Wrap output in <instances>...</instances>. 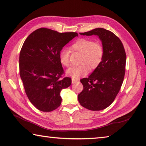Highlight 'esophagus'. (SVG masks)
Instances as JSON below:
<instances>
[{
  "label": "esophagus",
  "instance_id": "1",
  "mask_svg": "<svg viewBox=\"0 0 146 146\" xmlns=\"http://www.w3.org/2000/svg\"><path fill=\"white\" fill-rule=\"evenodd\" d=\"M77 82H78V80H76V79H74V78L72 79V84H74Z\"/></svg>",
  "mask_w": 146,
  "mask_h": 146
}]
</instances>
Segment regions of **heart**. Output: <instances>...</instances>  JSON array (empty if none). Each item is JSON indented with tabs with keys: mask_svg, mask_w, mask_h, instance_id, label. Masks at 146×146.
<instances>
[{
	"mask_svg": "<svg viewBox=\"0 0 146 146\" xmlns=\"http://www.w3.org/2000/svg\"><path fill=\"white\" fill-rule=\"evenodd\" d=\"M71 50L73 52L81 54L80 60L81 65L72 66L66 70V74L73 78L78 79L81 76L86 74L90 69H95L100 65L103 58L104 48L99 42L87 38H81L72 45ZM70 51L66 48L60 50L59 58L61 63L63 66L70 65Z\"/></svg>",
	"mask_w": 146,
	"mask_h": 146,
	"instance_id": "obj_1",
	"label": "heart"
}]
</instances>
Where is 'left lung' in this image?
Returning <instances> with one entry per match:
<instances>
[{
  "label": "left lung",
  "instance_id": "obj_1",
  "mask_svg": "<svg viewBox=\"0 0 146 146\" xmlns=\"http://www.w3.org/2000/svg\"><path fill=\"white\" fill-rule=\"evenodd\" d=\"M81 35H96L104 48L101 63L88 78L80 80L83 90L78 96L84 108L92 111L103 110L113 103L123 83L126 55L121 40L103 28L80 33Z\"/></svg>",
  "mask_w": 146,
  "mask_h": 146
}]
</instances>
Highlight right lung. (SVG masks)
Returning a JSON list of instances; mask_svg holds the SVG:
<instances>
[{"mask_svg":"<svg viewBox=\"0 0 146 146\" xmlns=\"http://www.w3.org/2000/svg\"><path fill=\"white\" fill-rule=\"evenodd\" d=\"M77 33H58L40 28L29 35L19 56L20 76L31 103L38 110L48 112L61 103V91L71 85V78L61 79L64 73L60 50Z\"/></svg>","mask_w":146,"mask_h":146,"instance_id":"add662e5","label":"right lung"}]
</instances>
